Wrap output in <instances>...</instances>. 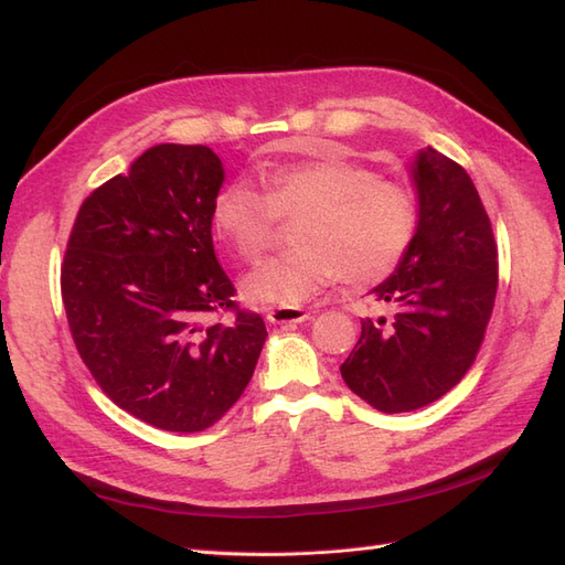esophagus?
<instances>
[{"mask_svg": "<svg viewBox=\"0 0 565 565\" xmlns=\"http://www.w3.org/2000/svg\"><path fill=\"white\" fill-rule=\"evenodd\" d=\"M268 322L273 324H297L309 318L303 309H273L268 316Z\"/></svg>", "mask_w": 565, "mask_h": 565, "instance_id": "obj_1", "label": "esophagus"}]
</instances>
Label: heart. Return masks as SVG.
Returning <instances> with one entry per match:
<instances>
[{
  "label": "heart",
  "mask_w": 565,
  "mask_h": 565,
  "mask_svg": "<svg viewBox=\"0 0 565 565\" xmlns=\"http://www.w3.org/2000/svg\"><path fill=\"white\" fill-rule=\"evenodd\" d=\"M264 193L233 183L214 200L216 235L243 262L256 264L276 243L278 218L297 221L292 254L245 282L252 303L299 309L337 278L370 285L401 264L417 231L415 193L401 181L347 160L262 169Z\"/></svg>",
  "instance_id": "1"
}]
</instances>
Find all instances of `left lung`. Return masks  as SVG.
Listing matches in <instances>:
<instances>
[{"label": "left lung", "instance_id": "obj_1", "mask_svg": "<svg viewBox=\"0 0 565 565\" xmlns=\"http://www.w3.org/2000/svg\"><path fill=\"white\" fill-rule=\"evenodd\" d=\"M413 179L415 237L393 276L372 289L391 313L361 320V339L339 367L355 396L388 415L419 409L459 384L498 295V247L465 167L424 148Z\"/></svg>", "mask_w": 565, "mask_h": 565}]
</instances>
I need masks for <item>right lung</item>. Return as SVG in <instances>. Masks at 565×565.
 Listing matches in <instances>:
<instances>
[{"instance_id": "right-lung-1", "label": "right lung", "mask_w": 565, "mask_h": 565, "mask_svg": "<svg viewBox=\"0 0 565 565\" xmlns=\"http://www.w3.org/2000/svg\"><path fill=\"white\" fill-rule=\"evenodd\" d=\"M224 167L207 146L160 143L82 202L61 295L82 363L156 429L193 434L243 396L268 337L218 266L212 207ZM210 312L231 323L202 326Z\"/></svg>"}]
</instances>
